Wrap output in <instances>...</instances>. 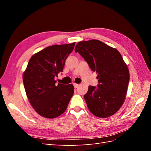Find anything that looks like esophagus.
I'll return each instance as SVG.
<instances>
[{
    "label": "esophagus",
    "mask_w": 151,
    "mask_h": 151,
    "mask_svg": "<svg viewBox=\"0 0 151 151\" xmlns=\"http://www.w3.org/2000/svg\"><path fill=\"white\" fill-rule=\"evenodd\" d=\"M73 85H74V87L75 88H77V87H78V86H79L78 84H76V83H74V84H73Z\"/></svg>",
    "instance_id": "esophagus-1"
}]
</instances>
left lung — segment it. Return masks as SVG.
Masks as SVG:
<instances>
[{
	"label": "left lung",
	"instance_id": "8db88e82",
	"mask_svg": "<svg viewBox=\"0 0 151 151\" xmlns=\"http://www.w3.org/2000/svg\"><path fill=\"white\" fill-rule=\"evenodd\" d=\"M75 52L98 73V88L89 86L84 96L89 111L99 118L114 115L125 101L130 79L129 70L121 54L97 40L79 42Z\"/></svg>",
	"mask_w": 151,
	"mask_h": 151
}]
</instances>
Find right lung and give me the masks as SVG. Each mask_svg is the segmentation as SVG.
<instances>
[{"mask_svg": "<svg viewBox=\"0 0 151 151\" xmlns=\"http://www.w3.org/2000/svg\"><path fill=\"white\" fill-rule=\"evenodd\" d=\"M76 43L47 47L31 57L23 74V83L31 106L40 115L56 118L64 112L74 92L72 84H56Z\"/></svg>", "mask_w": 151, "mask_h": 151, "instance_id": "1", "label": "right lung"}]
</instances>
